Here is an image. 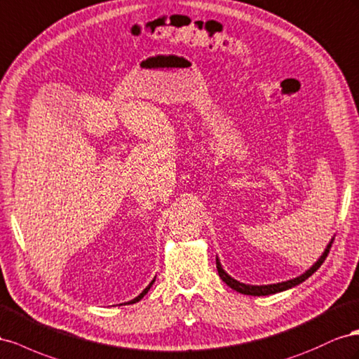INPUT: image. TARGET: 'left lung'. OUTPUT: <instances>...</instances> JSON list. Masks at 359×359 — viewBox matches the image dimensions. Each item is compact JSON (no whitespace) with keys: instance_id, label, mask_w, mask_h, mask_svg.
Segmentation results:
<instances>
[{"instance_id":"left-lung-1","label":"left lung","mask_w":359,"mask_h":359,"mask_svg":"<svg viewBox=\"0 0 359 359\" xmlns=\"http://www.w3.org/2000/svg\"><path fill=\"white\" fill-rule=\"evenodd\" d=\"M334 238L330 241V243L326 245L325 251L322 252V255L319 259H317V262L311 266L310 269H306L304 273H301L299 276H296V278H292V280H287V281H283V283H276V284H263V285H251V284H245V283H241L238 280H234L233 276H230L227 272H225L222 269L221 266V262L219 259L217 257V269H218V273L221 276V280L229 285V287H231L233 290H236L242 294H251V296H268V294H275V293H280V292H284V290H289L292 287H294V285L301 284L302 281H305L309 276H311L317 269L320 268L322 263L325 262L327 252H330V248H331V243H332Z\"/></svg>"}]
</instances>
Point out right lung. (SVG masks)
<instances>
[{
	"label": "right lung",
	"mask_w": 359,
	"mask_h": 359,
	"mask_svg": "<svg viewBox=\"0 0 359 359\" xmlns=\"http://www.w3.org/2000/svg\"><path fill=\"white\" fill-rule=\"evenodd\" d=\"M155 280H156V276H155V278H153V280H151V281H150V284H149V285H147V287H146V289H144V290H142V292H141V293H140V294H138V296H137V298H134V299H130V301H129V302H125V304H135V302H138V301H141V299H142V298H144V294H146V293H147V292H149V290H150V287H151V285H153V283H155ZM120 305H121V304H120Z\"/></svg>",
	"instance_id": "add662e5"
}]
</instances>
